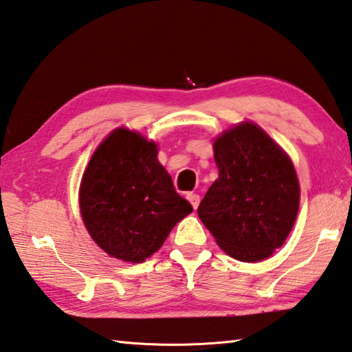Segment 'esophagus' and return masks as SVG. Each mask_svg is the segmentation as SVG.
Wrapping results in <instances>:
<instances>
[{"label":"esophagus","instance_id":"esophagus-1","mask_svg":"<svg viewBox=\"0 0 352 352\" xmlns=\"http://www.w3.org/2000/svg\"><path fill=\"white\" fill-rule=\"evenodd\" d=\"M186 198H188V201L192 204V208L197 209L198 204H199V195L194 194V192H189L188 195H186Z\"/></svg>","mask_w":352,"mask_h":352}]
</instances>
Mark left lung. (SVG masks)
I'll use <instances>...</instances> for the list:
<instances>
[{
  "label": "left lung",
  "instance_id": "obj_1",
  "mask_svg": "<svg viewBox=\"0 0 352 352\" xmlns=\"http://www.w3.org/2000/svg\"><path fill=\"white\" fill-rule=\"evenodd\" d=\"M219 175L198 206L217 244L243 263L272 256L299 210L298 175L284 149L256 123L244 122L213 142Z\"/></svg>",
  "mask_w": 352,
  "mask_h": 352
}]
</instances>
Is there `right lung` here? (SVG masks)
<instances>
[{
	"label": "right lung",
	"mask_w": 352,
	"mask_h": 352,
	"mask_svg": "<svg viewBox=\"0 0 352 352\" xmlns=\"http://www.w3.org/2000/svg\"><path fill=\"white\" fill-rule=\"evenodd\" d=\"M157 154L153 140L117 128L94 151L82 177L79 206L89 236L125 263H143L192 212Z\"/></svg>",
	"instance_id": "1"
}]
</instances>
